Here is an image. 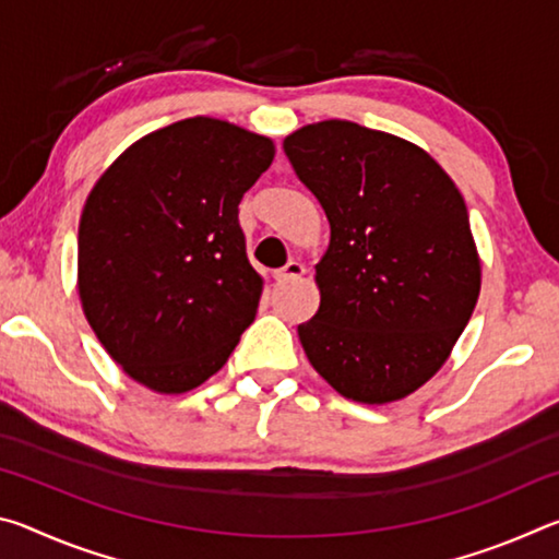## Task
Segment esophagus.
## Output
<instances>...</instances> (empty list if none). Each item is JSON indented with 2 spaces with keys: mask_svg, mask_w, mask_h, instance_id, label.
Here are the masks:
<instances>
[{
  "mask_svg": "<svg viewBox=\"0 0 559 559\" xmlns=\"http://www.w3.org/2000/svg\"><path fill=\"white\" fill-rule=\"evenodd\" d=\"M302 273H306V266L298 261H288L286 266H283L281 271H276V281L278 283H290V281H298Z\"/></svg>",
  "mask_w": 559,
  "mask_h": 559,
  "instance_id": "1",
  "label": "esophagus"
}]
</instances>
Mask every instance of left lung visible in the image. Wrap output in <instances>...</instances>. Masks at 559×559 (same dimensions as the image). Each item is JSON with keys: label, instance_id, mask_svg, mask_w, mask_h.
Here are the masks:
<instances>
[{"label": "left lung", "instance_id": "left-lung-1", "mask_svg": "<svg viewBox=\"0 0 559 559\" xmlns=\"http://www.w3.org/2000/svg\"><path fill=\"white\" fill-rule=\"evenodd\" d=\"M283 150L330 222L302 349L347 400H402L439 372L476 308L466 202L421 147L357 122H313Z\"/></svg>", "mask_w": 559, "mask_h": 559}]
</instances>
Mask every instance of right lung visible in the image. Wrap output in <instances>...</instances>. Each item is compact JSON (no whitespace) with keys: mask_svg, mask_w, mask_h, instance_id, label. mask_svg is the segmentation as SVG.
I'll return each mask as SVG.
<instances>
[{"mask_svg":"<svg viewBox=\"0 0 559 559\" xmlns=\"http://www.w3.org/2000/svg\"><path fill=\"white\" fill-rule=\"evenodd\" d=\"M276 155L269 138L187 118L130 145L79 226L86 320L132 380L182 394L219 372L257 318L263 281L239 202Z\"/></svg>","mask_w":559,"mask_h":559,"instance_id":"1","label":"right lung"}]
</instances>
